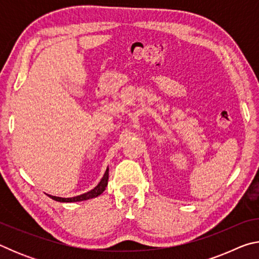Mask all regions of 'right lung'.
<instances>
[{
	"label": "right lung",
	"instance_id": "obj_1",
	"mask_svg": "<svg viewBox=\"0 0 259 259\" xmlns=\"http://www.w3.org/2000/svg\"><path fill=\"white\" fill-rule=\"evenodd\" d=\"M107 183H108V168L106 169V171H105L103 178L100 179V182L97 184V186H95L93 190H90L89 192L83 193V194L77 195V196H73V198H60V196H55L50 194H48V196L51 198L52 200L58 201V202H81V201L97 198L98 195L102 194V193L106 190Z\"/></svg>",
	"mask_w": 259,
	"mask_h": 259
}]
</instances>
